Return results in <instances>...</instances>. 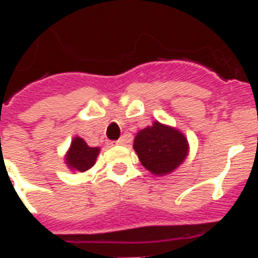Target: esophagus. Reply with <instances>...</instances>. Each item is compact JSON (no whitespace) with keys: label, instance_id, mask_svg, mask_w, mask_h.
Masks as SVG:
<instances>
[{"label":"esophagus","instance_id":"esophagus-1","mask_svg":"<svg viewBox=\"0 0 258 258\" xmlns=\"http://www.w3.org/2000/svg\"><path fill=\"white\" fill-rule=\"evenodd\" d=\"M116 145H124L125 144V140L124 138H120V140H117L116 142H114Z\"/></svg>","mask_w":258,"mask_h":258}]
</instances>
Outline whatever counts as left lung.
<instances>
[{
  "label": "left lung",
  "mask_w": 258,
  "mask_h": 258,
  "mask_svg": "<svg viewBox=\"0 0 258 258\" xmlns=\"http://www.w3.org/2000/svg\"><path fill=\"white\" fill-rule=\"evenodd\" d=\"M133 148L142 166L154 175L172 172L188 154V142L184 134L158 121L138 132Z\"/></svg>",
  "instance_id": "left-lung-1"
}]
</instances>
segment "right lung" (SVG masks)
Segmentation results:
<instances>
[{"label": "right lung", "instance_id": "right-lung-1", "mask_svg": "<svg viewBox=\"0 0 258 258\" xmlns=\"http://www.w3.org/2000/svg\"><path fill=\"white\" fill-rule=\"evenodd\" d=\"M99 153V148H91L83 138L75 137L66 154V163L74 171L84 172L95 165Z\"/></svg>", "mask_w": 258, "mask_h": 258}]
</instances>
